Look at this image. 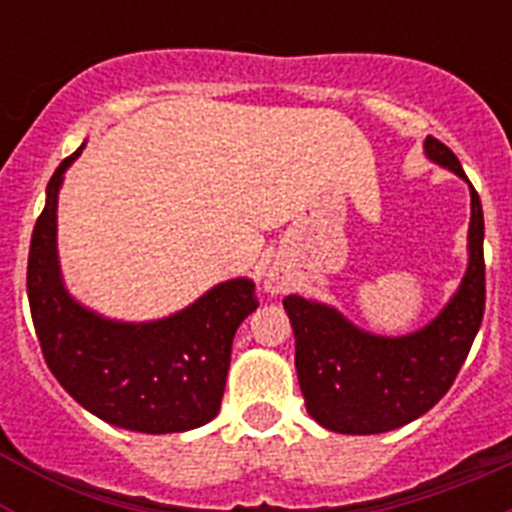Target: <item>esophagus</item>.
<instances>
[{
  "label": "esophagus",
  "instance_id": "esophagus-1",
  "mask_svg": "<svg viewBox=\"0 0 512 512\" xmlns=\"http://www.w3.org/2000/svg\"><path fill=\"white\" fill-rule=\"evenodd\" d=\"M289 282H292V277H289V271L284 269L282 264L269 266V271H266V279H264L266 292H271V295H282V292H287Z\"/></svg>",
  "mask_w": 512,
  "mask_h": 512
}]
</instances>
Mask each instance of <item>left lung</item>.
<instances>
[{
  "instance_id": "left-lung-1",
  "label": "left lung",
  "mask_w": 512,
  "mask_h": 512,
  "mask_svg": "<svg viewBox=\"0 0 512 512\" xmlns=\"http://www.w3.org/2000/svg\"><path fill=\"white\" fill-rule=\"evenodd\" d=\"M425 156L469 184V264L438 318L408 336H374L336 307L284 297L295 330V366L305 408L323 428L351 436L395 431L420 418L454 384L485 315V217L459 158L433 135Z\"/></svg>"
}]
</instances>
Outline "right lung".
I'll return each mask as SVG.
<instances>
[{
	"instance_id": "obj_1",
	"label": "right lung",
	"mask_w": 512,
	"mask_h": 512,
	"mask_svg": "<svg viewBox=\"0 0 512 512\" xmlns=\"http://www.w3.org/2000/svg\"><path fill=\"white\" fill-rule=\"evenodd\" d=\"M63 158L45 189V207L27 256V300L45 364L81 408L138 433H182L220 410L238 325L259 300L251 279H230L169 318L120 323L79 305L63 284L56 210Z\"/></svg>"
}]
</instances>
